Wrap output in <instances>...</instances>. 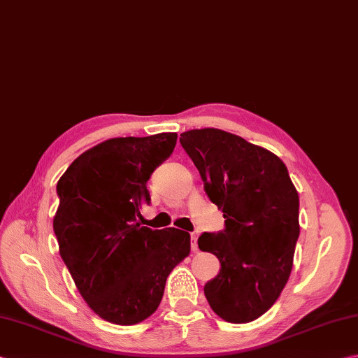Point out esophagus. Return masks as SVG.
<instances>
[{
    "mask_svg": "<svg viewBox=\"0 0 358 358\" xmlns=\"http://www.w3.org/2000/svg\"><path fill=\"white\" fill-rule=\"evenodd\" d=\"M197 239H199V236L195 234V233H191V250L194 251V253H197L199 251V245H197Z\"/></svg>",
    "mask_w": 358,
    "mask_h": 358,
    "instance_id": "obj_1",
    "label": "esophagus"
}]
</instances>
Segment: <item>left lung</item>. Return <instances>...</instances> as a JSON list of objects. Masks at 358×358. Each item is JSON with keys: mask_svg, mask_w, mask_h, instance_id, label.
<instances>
[{"mask_svg": "<svg viewBox=\"0 0 358 358\" xmlns=\"http://www.w3.org/2000/svg\"><path fill=\"white\" fill-rule=\"evenodd\" d=\"M180 143L225 219L219 233L199 237V248L220 261L205 296L228 323H250L276 303L289 281L299 237L298 192L281 159L233 133L189 130Z\"/></svg>", "mask_w": 358, "mask_h": 358, "instance_id": "8db88e82", "label": "left lung"}]
</instances>
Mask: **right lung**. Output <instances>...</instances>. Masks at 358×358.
<instances>
[{
  "label": "right lung",
  "mask_w": 358,
  "mask_h": 358,
  "mask_svg": "<svg viewBox=\"0 0 358 358\" xmlns=\"http://www.w3.org/2000/svg\"><path fill=\"white\" fill-rule=\"evenodd\" d=\"M177 133L113 138L76 158L57 183L54 233L82 298L101 318L130 326L158 309L166 279L191 251L186 231L141 227L153 171Z\"/></svg>",
  "instance_id": "right-lung-1"
}]
</instances>
